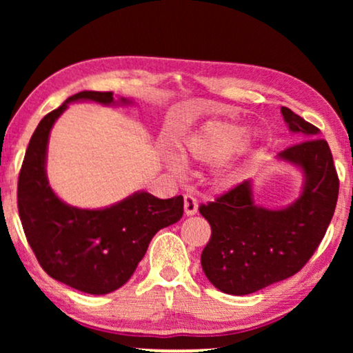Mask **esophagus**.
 <instances>
[{
    "mask_svg": "<svg viewBox=\"0 0 353 353\" xmlns=\"http://www.w3.org/2000/svg\"><path fill=\"white\" fill-rule=\"evenodd\" d=\"M185 214L186 215H196L197 214V199L191 192L185 194Z\"/></svg>",
    "mask_w": 353,
    "mask_h": 353,
    "instance_id": "34e87169",
    "label": "esophagus"
}]
</instances>
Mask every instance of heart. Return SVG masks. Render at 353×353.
I'll list each match as a JSON object with an SVG mask.
<instances>
[{
	"instance_id": "heart-1",
	"label": "heart",
	"mask_w": 353,
	"mask_h": 353,
	"mask_svg": "<svg viewBox=\"0 0 353 353\" xmlns=\"http://www.w3.org/2000/svg\"><path fill=\"white\" fill-rule=\"evenodd\" d=\"M244 137V128L230 122H207L199 130L191 133L180 146V157L185 162L196 163H219L225 161L238 148ZM175 172L181 167L178 161L170 162ZM236 178V170L231 165H221L219 170V181L230 185Z\"/></svg>"
}]
</instances>
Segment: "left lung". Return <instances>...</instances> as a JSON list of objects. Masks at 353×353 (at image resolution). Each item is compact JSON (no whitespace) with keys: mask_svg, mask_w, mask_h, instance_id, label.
I'll return each mask as SVG.
<instances>
[{"mask_svg":"<svg viewBox=\"0 0 353 353\" xmlns=\"http://www.w3.org/2000/svg\"><path fill=\"white\" fill-rule=\"evenodd\" d=\"M281 114L289 130L303 139L279 154L303 170L301 197L286 209L268 210L254 204L249 181H243L199 205L212 228L201 265L221 292L245 296L301 272L334 215L339 176L326 139L291 109L281 108Z\"/></svg>","mask_w":353,"mask_h":353,"instance_id":"1","label":"left lung"}]
</instances>
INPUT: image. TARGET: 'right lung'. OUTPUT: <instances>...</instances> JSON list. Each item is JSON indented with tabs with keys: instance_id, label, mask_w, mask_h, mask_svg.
<instances>
[{
	"instance_id": "obj_1",
	"label": "right lung",
	"mask_w": 353,
	"mask_h": 353,
	"mask_svg": "<svg viewBox=\"0 0 353 353\" xmlns=\"http://www.w3.org/2000/svg\"><path fill=\"white\" fill-rule=\"evenodd\" d=\"M91 99L114 103L110 91H81L46 114L33 132L17 183V209L23 233L41 268L86 294H109L123 286L159 230L183 216V196L157 199L137 192L103 210H83L62 202L45 172L50 130L67 103ZM127 103V99H120Z\"/></svg>"
}]
</instances>
